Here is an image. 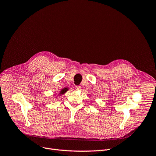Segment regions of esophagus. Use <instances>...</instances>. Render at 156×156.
<instances>
[{"instance_id": "obj_1", "label": "esophagus", "mask_w": 156, "mask_h": 156, "mask_svg": "<svg viewBox=\"0 0 156 156\" xmlns=\"http://www.w3.org/2000/svg\"><path fill=\"white\" fill-rule=\"evenodd\" d=\"M81 87H80V86H76V87H75V89H76L77 90H81Z\"/></svg>"}]
</instances>
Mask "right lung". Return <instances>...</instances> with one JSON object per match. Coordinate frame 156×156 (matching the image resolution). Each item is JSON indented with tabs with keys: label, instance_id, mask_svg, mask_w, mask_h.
<instances>
[{
	"label": "right lung",
	"instance_id": "add662e5",
	"mask_svg": "<svg viewBox=\"0 0 156 156\" xmlns=\"http://www.w3.org/2000/svg\"><path fill=\"white\" fill-rule=\"evenodd\" d=\"M67 90H68V88H62V89L60 90V92L58 95L60 96V95H62V94H65Z\"/></svg>",
	"mask_w": 156,
	"mask_h": 156
}]
</instances>
